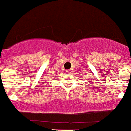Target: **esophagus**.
<instances>
[{"instance_id": "esophagus-1", "label": "esophagus", "mask_w": 131, "mask_h": 131, "mask_svg": "<svg viewBox=\"0 0 131 131\" xmlns=\"http://www.w3.org/2000/svg\"><path fill=\"white\" fill-rule=\"evenodd\" d=\"M67 72H68V73H71V70H67Z\"/></svg>"}]
</instances>
